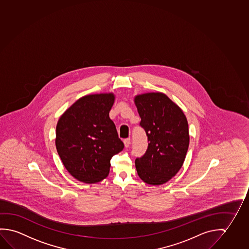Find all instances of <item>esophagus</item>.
<instances>
[{
	"label": "esophagus",
	"instance_id": "esophagus-1",
	"mask_svg": "<svg viewBox=\"0 0 249 249\" xmlns=\"http://www.w3.org/2000/svg\"><path fill=\"white\" fill-rule=\"evenodd\" d=\"M124 146H125V148H128V147L130 146V138H127V139H125V140H124Z\"/></svg>",
	"mask_w": 249,
	"mask_h": 249
}]
</instances>
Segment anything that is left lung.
Masks as SVG:
<instances>
[{
  "mask_svg": "<svg viewBox=\"0 0 249 249\" xmlns=\"http://www.w3.org/2000/svg\"><path fill=\"white\" fill-rule=\"evenodd\" d=\"M140 125L148 137V149L135 161L138 177L147 184L161 185L182 168L190 144L189 124L182 109L162 92L136 95Z\"/></svg>",
  "mask_w": 249,
  "mask_h": 249,
  "instance_id": "1",
  "label": "left lung"
}]
</instances>
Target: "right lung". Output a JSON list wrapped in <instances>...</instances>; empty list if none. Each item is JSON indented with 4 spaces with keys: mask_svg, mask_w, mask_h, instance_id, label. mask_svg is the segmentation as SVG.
<instances>
[{
    "mask_svg": "<svg viewBox=\"0 0 249 249\" xmlns=\"http://www.w3.org/2000/svg\"><path fill=\"white\" fill-rule=\"evenodd\" d=\"M112 92L86 95L59 117L55 145L65 168L79 182L96 183L107 178L111 159L124 149L109 112Z\"/></svg>",
    "mask_w": 249,
    "mask_h": 249,
    "instance_id": "1",
    "label": "right lung"
}]
</instances>
